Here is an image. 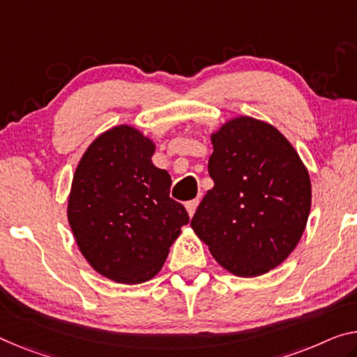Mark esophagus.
<instances>
[{
    "instance_id": "obj_1",
    "label": "esophagus",
    "mask_w": 357,
    "mask_h": 357,
    "mask_svg": "<svg viewBox=\"0 0 357 357\" xmlns=\"http://www.w3.org/2000/svg\"><path fill=\"white\" fill-rule=\"evenodd\" d=\"M197 204H199V199H191V201H188V202H186V204H185V207H186V212H188V215H190V217H193V215H195Z\"/></svg>"
}]
</instances>
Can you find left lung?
I'll return each instance as SVG.
<instances>
[{
    "label": "left lung",
    "mask_w": 357,
    "mask_h": 357,
    "mask_svg": "<svg viewBox=\"0 0 357 357\" xmlns=\"http://www.w3.org/2000/svg\"><path fill=\"white\" fill-rule=\"evenodd\" d=\"M213 188L191 228L215 261L239 278L261 276L292 254L311 209L308 169L273 124L234 116L211 132Z\"/></svg>",
    "instance_id": "8db88e82"
}]
</instances>
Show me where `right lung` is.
Returning <instances> with one entry per match:
<instances>
[{
	"instance_id": "1",
	"label": "right lung",
	"mask_w": 357,
	"mask_h": 357,
	"mask_svg": "<svg viewBox=\"0 0 357 357\" xmlns=\"http://www.w3.org/2000/svg\"><path fill=\"white\" fill-rule=\"evenodd\" d=\"M155 150L134 126H114L87 146L71 180L67 217L78 249L119 284L155 278L190 220L169 197L171 175L153 164Z\"/></svg>"
}]
</instances>
